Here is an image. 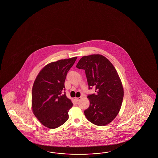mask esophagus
I'll use <instances>...</instances> for the list:
<instances>
[{"instance_id":"1","label":"esophagus","mask_w":158,"mask_h":158,"mask_svg":"<svg viewBox=\"0 0 158 158\" xmlns=\"http://www.w3.org/2000/svg\"><path fill=\"white\" fill-rule=\"evenodd\" d=\"M81 98V97L75 98V101L76 102H78L80 100Z\"/></svg>"}]
</instances>
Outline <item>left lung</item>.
<instances>
[{
    "mask_svg": "<svg viewBox=\"0 0 158 158\" xmlns=\"http://www.w3.org/2000/svg\"><path fill=\"white\" fill-rule=\"evenodd\" d=\"M76 67L85 70L89 89L95 88V93L87 96L90 106L84 111L86 118L96 125L108 124L118 114L124 97L123 85L115 68L99 54L83 56Z\"/></svg>",
    "mask_w": 158,
    "mask_h": 158,
    "instance_id": "left-lung-1",
    "label": "left lung"
}]
</instances>
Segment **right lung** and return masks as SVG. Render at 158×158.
I'll use <instances>...</instances> for the list:
<instances>
[{
  "instance_id": "1",
  "label": "right lung",
  "mask_w": 158,
  "mask_h": 158,
  "mask_svg": "<svg viewBox=\"0 0 158 158\" xmlns=\"http://www.w3.org/2000/svg\"><path fill=\"white\" fill-rule=\"evenodd\" d=\"M77 57L59 60L46 65L34 81L31 93L34 114L46 127L55 129L67 121L73 103L65 90L68 72Z\"/></svg>"
}]
</instances>
